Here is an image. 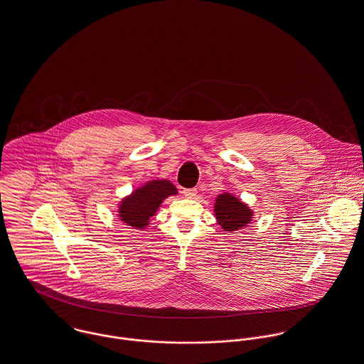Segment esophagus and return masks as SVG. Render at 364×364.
Returning a JSON list of instances; mask_svg holds the SVG:
<instances>
[{
  "mask_svg": "<svg viewBox=\"0 0 364 364\" xmlns=\"http://www.w3.org/2000/svg\"><path fill=\"white\" fill-rule=\"evenodd\" d=\"M196 193H198L196 188H184V190H183L184 196H187V198H193V196L196 195Z\"/></svg>",
  "mask_w": 364,
  "mask_h": 364,
  "instance_id": "34e87169",
  "label": "esophagus"
}]
</instances>
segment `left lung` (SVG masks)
<instances>
[{
    "mask_svg": "<svg viewBox=\"0 0 364 364\" xmlns=\"http://www.w3.org/2000/svg\"><path fill=\"white\" fill-rule=\"evenodd\" d=\"M215 218L224 231H237L250 223L253 212L237 198L223 193L218 195L214 205Z\"/></svg>",
    "mask_w": 364,
    "mask_h": 364,
    "instance_id": "obj_1",
    "label": "left lung"
}]
</instances>
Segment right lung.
Listing matches in <instances>:
<instances>
[{"instance_id": "add662e5", "label": "right lung", "mask_w": 364, "mask_h": 364, "mask_svg": "<svg viewBox=\"0 0 364 364\" xmlns=\"http://www.w3.org/2000/svg\"><path fill=\"white\" fill-rule=\"evenodd\" d=\"M176 193L177 188L168 180L150 181L122 200L119 217L130 227L144 228L151 217L155 215L164 199Z\"/></svg>"}]
</instances>
